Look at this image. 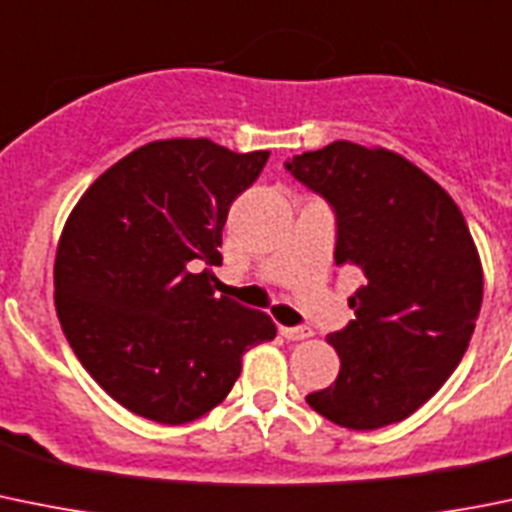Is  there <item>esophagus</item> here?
<instances>
[{
  "label": "esophagus",
  "mask_w": 512,
  "mask_h": 512,
  "mask_svg": "<svg viewBox=\"0 0 512 512\" xmlns=\"http://www.w3.org/2000/svg\"><path fill=\"white\" fill-rule=\"evenodd\" d=\"M280 336H285L288 341H305V338L313 336V331L305 326H298V328H290V326H280Z\"/></svg>",
  "instance_id": "esophagus-1"
}]
</instances>
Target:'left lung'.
Segmentation results:
<instances>
[{
	"mask_svg": "<svg viewBox=\"0 0 512 512\" xmlns=\"http://www.w3.org/2000/svg\"><path fill=\"white\" fill-rule=\"evenodd\" d=\"M288 169L336 209V265L364 275L348 298L356 321L326 338L338 379L305 401L358 432L401 422L450 379L475 331L482 262L470 227L432 176L384 146L333 141Z\"/></svg>",
	"mask_w": 512,
	"mask_h": 512,
	"instance_id": "8db88e82",
	"label": "left lung"
}]
</instances>
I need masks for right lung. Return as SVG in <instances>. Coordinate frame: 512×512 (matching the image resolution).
I'll list each match as a JSON object with an SVG mask.
<instances>
[{
	"instance_id": "obj_1",
	"label": "right lung",
	"mask_w": 512,
	"mask_h": 512,
	"mask_svg": "<svg viewBox=\"0 0 512 512\" xmlns=\"http://www.w3.org/2000/svg\"><path fill=\"white\" fill-rule=\"evenodd\" d=\"M270 151L164 138L85 189L62 227L55 308L70 348L105 394L159 424H186L227 399L242 356L275 338L262 310L214 295L222 229Z\"/></svg>"
}]
</instances>
